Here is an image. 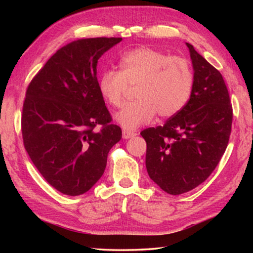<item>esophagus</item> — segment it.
<instances>
[{
    "label": "esophagus",
    "mask_w": 253,
    "mask_h": 253,
    "mask_svg": "<svg viewBox=\"0 0 253 253\" xmlns=\"http://www.w3.org/2000/svg\"><path fill=\"white\" fill-rule=\"evenodd\" d=\"M134 136H136V132H134V131L123 130V138H124V139L131 138V137H134Z\"/></svg>",
    "instance_id": "34e87169"
}]
</instances>
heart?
Instances as JSON below:
<instances>
[{
    "instance_id": "obj_1",
    "label": "heart",
    "mask_w": 253,
    "mask_h": 253,
    "mask_svg": "<svg viewBox=\"0 0 253 253\" xmlns=\"http://www.w3.org/2000/svg\"><path fill=\"white\" fill-rule=\"evenodd\" d=\"M194 76L187 60L163 51L140 46L124 54L121 71L102 72L98 87L111 106H122L128 85L135 88L136 100L115 115L126 130H135L152 121L176 115L190 99Z\"/></svg>"
}]
</instances>
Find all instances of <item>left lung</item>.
<instances>
[{"label": "left lung", "instance_id": "left-lung-1", "mask_svg": "<svg viewBox=\"0 0 253 253\" xmlns=\"http://www.w3.org/2000/svg\"><path fill=\"white\" fill-rule=\"evenodd\" d=\"M193 65V90L187 104L163 126L144 129L146 169L154 182L172 195L203 183L228 146L232 106L223 77L186 43Z\"/></svg>", "mask_w": 253, "mask_h": 253}]
</instances>
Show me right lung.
Listing matches in <instances>:
<instances>
[{
	"mask_svg": "<svg viewBox=\"0 0 253 253\" xmlns=\"http://www.w3.org/2000/svg\"><path fill=\"white\" fill-rule=\"evenodd\" d=\"M121 41L70 42L46 61L27 89L21 119L25 151L45 181L66 195H81L95 185L110 148L122 138L97 79L98 60Z\"/></svg>",
	"mask_w": 253,
	"mask_h": 253,
	"instance_id": "obj_1",
	"label": "right lung"
}]
</instances>
